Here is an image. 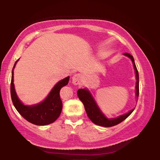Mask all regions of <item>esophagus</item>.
<instances>
[{
  "instance_id": "obj_1",
  "label": "esophagus",
  "mask_w": 160,
  "mask_h": 160,
  "mask_svg": "<svg viewBox=\"0 0 160 160\" xmlns=\"http://www.w3.org/2000/svg\"><path fill=\"white\" fill-rule=\"evenodd\" d=\"M82 80V77L80 74H74L72 77V83L74 85H80Z\"/></svg>"
}]
</instances>
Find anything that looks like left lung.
I'll list each match as a JSON object with an SVG mask.
<instances>
[{
	"label": "left lung",
	"instance_id": "8db88e82",
	"mask_svg": "<svg viewBox=\"0 0 160 160\" xmlns=\"http://www.w3.org/2000/svg\"><path fill=\"white\" fill-rule=\"evenodd\" d=\"M124 56H127L128 58H129L131 59L132 62V65L135 69V78H136V82H135V96L136 98H138V94H139V76H138V70L135 65V60L132 56L129 54V53H123ZM78 98H80V100L81 101L83 104L84 108H85L86 112L87 113L88 117L90 119V120L95 125H98V126H104V127H111V126H116V125L120 123L121 122H122L124 120H126V118L132 113L134 109L131 110L126 113L122 114L117 117H114V118H108L103 112L102 111V110L100 109L99 106L97 104L96 101L94 97H93L92 94L91 93V92L87 89V88H83V89H80L78 91Z\"/></svg>",
	"mask_w": 160,
	"mask_h": 160
}]
</instances>
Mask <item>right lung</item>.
Returning a JSON list of instances; mask_svg holds the SVG:
<instances>
[{"instance_id":"right-lung-1","label":"right lung","mask_w":160,"mask_h":160,"mask_svg":"<svg viewBox=\"0 0 160 160\" xmlns=\"http://www.w3.org/2000/svg\"><path fill=\"white\" fill-rule=\"evenodd\" d=\"M19 59L15 62L12 71L10 84V93L12 103L16 111L31 123L37 126H46L52 123L58 118L62 110V102L59 96V92L63 86L68 83L70 77L61 80L53 86L49 93L42 102L32 105L22 103L19 98L15 89L13 80V70Z\"/></svg>"}]
</instances>
